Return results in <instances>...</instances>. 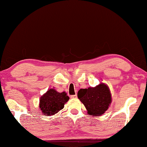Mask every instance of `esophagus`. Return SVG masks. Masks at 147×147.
I'll return each mask as SVG.
<instances>
[{
	"label": "esophagus",
	"instance_id": "34e87169",
	"mask_svg": "<svg viewBox=\"0 0 147 147\" xmlns=\"http://www.w3.org/2000/svg\"><path fill=\"white\" fill-rule=\"evenodd\" d=\"M70 97H71V98H75L77 97V94H73V95H71Z\"/></svg>",
	"mask_w": 147,
	"mask_h": 147
}]
</instances>
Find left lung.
<instances>
[{
  "label": "left lung",
  "instance_id": "1",
  "mask_svg": "<svg viewBox=\"0 0 147 147\" xmlns=\"http://www.w3.org/2000/svg\"><path fill=\"white\" fill-rule=\"evenodd\" d=\"M78 97L91 115H101L108 109L111 102L110 92L108 86L104 84L95 88L80 89Z\"/></svg>",
  "mask_w": 147,
  "mask_h": 147
}]
</instances>
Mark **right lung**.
I'll list each match as a JSON object with an SVG mask.
<instances>
[{
	"mask_svg": "<svg viewBox=\"0 0 147 147\" xmlns=\"http://www.w3.org/2000/svg\"><path fill=\"white\" fill-rule=\"evenodd\" d=\"M69 99L65 91L58 93L55 89H51L41 97L39 108L43 115H54L63 108Z\"/></svg>",
	"mask_w": 147,
	"mask_h": 147,
	"instance_id": "1",
	"label": "right lung"
}]
</instances>
